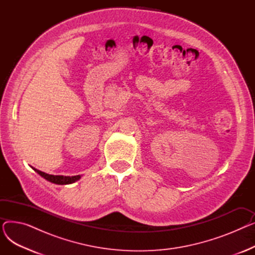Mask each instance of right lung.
Instances as JSON below:
<instances>
[{
	"label": "right lung",
	"mask_w": 255,
	"mask_h": 255,
	"mask_svg": "<svg viewBox=\"0 0 255 255\" xmlns=\"http://www.w3.org/2000/svg\"><path fill=\"white\" fill-rule=\"evenodd\" d=\"M38 175L41 176L42 178H44L45 180H47L48 182L50 183H53V184H58V185H68V184H72L76 181H78L80 178H82V176H72V177H69V176H53V175H48V173H45L41 170H38L34 167H32Z\"/></svg>",
	"instance_id": "add662e5"
}]
</instances>
